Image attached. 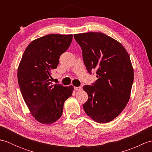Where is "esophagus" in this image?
Listing matches in <instances>:
<instances>
[{"label": "esophagus", "mask_w": 152, "mask_h": 152, "mask_svg": "<svg viewBox=\"0 0 152 152\" xmlns=\"http://www.w3.org/2000/svg\"><path fill=\"white\" fill-rule=\"evenodd\" d=\"M74 89L77 90V91H80V90H82V88L81 87H74Z\"/></svg>", "instance_id": "esophagus-1"}]
</instances>
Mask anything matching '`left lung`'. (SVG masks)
Wrapping results in <instances>:
<instances>
[{
  "mask_svg": "<svg viewBox=\"0 0 152 152\" xmlns=\"http://www.w3.org/2000/svg\"><path fill=\"white\" fill-rule=\"evenodd\" d=\"M82 48L89 73L95 69L98 79L83 86L88 100L83 105L93 120L104 124L114 119L129 101L134 71L127 50L118 41L102 33L74 34Z\"/></svg>",
  "mask_w": 152,
  "mask_h": 152,
  "instance_id": "8db88e82",
  "label": "left lung"
}]
</instances>
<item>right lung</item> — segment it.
I'll return each instance as SVG.
<instances>
[{
    "label": "right lung",
    "instance_id": "add662e5",
    "mask_svg": "<svg viewBox=\"0 0 152 152\" xmlns=\"http://www.w3.org/2000/svg\"><path fill=\"white\" fill-rule=\"evenodd\" d=\"M72 34H48L35 39L25 49L18 69V80L25 104L37 121L49 125L63 114L64 101L74 87L51 82V71L72 40Z\"/></svg>",
    "mask_w": 152,
    "mask_h": 152
}]
</instances>
